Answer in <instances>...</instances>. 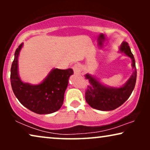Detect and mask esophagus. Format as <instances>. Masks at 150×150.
<instances>
[{
	"label": "esophagus",
	"instance_id": "esophagus-1",
	"mask_svg": "<svg viewBox=\"0 0 150 150\" xmlns=\"http://www.w3.org/2000/svg\"><path fill=\"white\" fill-rule=\"evenodd\" d=\"M73 69H74V71L75 73H76V74L81 73V66H80L79 64H75L74 65Z\"/></svg>",
	"mask_w": 150,
	"mask_h": 150
}]
</instances>
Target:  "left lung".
Segmentation results:
<instances>
[{
  "instance_id": "1",
  "label": "left lung",
  "mask_w": 150,
  "mask_h": 150,
  "mask_svg": "<svg viewBox=\"0 0 150 150\" xmlns=\"http://www.w3.org/2000/svg\"><path fill=\"white\" fill-rule=\"evenodd\" d=\"M120 52L130 57L134 69L130 79L122 87H109L102 84L98 79L89 74L85 76V79L89 81L85 92V100L88 104L95 109L104 111L115 110L128 99L134 90L137 80V69L134 56L126 42H123L121 44Z\"/></svg>"
}]
</instances>
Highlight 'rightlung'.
<instances>
[{
    "instance_id": "add662e5",
    "label": "right lung",
    "mask_w": 150,
    "mask_h": 150,
    "mask_svg": "<svg viewBox=\"0 0 150 150\" xmlns=\"http://www.w3.org/2000/svg\"><path fill=\"white\" fill-rule=\"evenodd\" d=\"M23 43L16 49L11 67V84L16 97L20 103L37 114H50L57 111L62 106L64 93L73 69L54 68L42 83L31 85L24 83L18 72V57Z\"/></svg>"
}]
</instances>
